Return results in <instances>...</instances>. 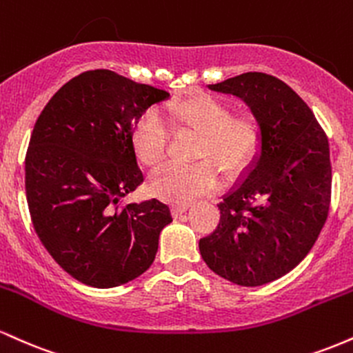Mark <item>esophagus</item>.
Listing matches in <instances>:
<instances>
[{"mask_svg":"<svg viewBox=\"0 0 353 353\" xmlns=\"http://www.w3.org/2000/svg\"><path fill=\"white\" fill-rule=\"evenodd\" d=\"M189 209V204H179V205H172L171 208V212L174 217H179L181 214H184L185 210Z\"/></svg>","mask_w":353,"mask_h":353,"instance_id":"esophagus-1","label":"esophagus"}]
</instances>
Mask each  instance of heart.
I'll list each match as a JSON object with an SVG mask.
<instances>
[{"instance_id": "obj_1", "label": "heart", "mask_w": 353, "mask_h": 353, "mask_svg": "<svg viewBox=\"0 0 353 353\" xmlns=\"http://www.w3.org/2000/svg\"><path fill=\"white\" fill-rule=\"evenodd\" d=\"M176 132L201 136L192 168H169L157 174L149 184L152 196L169 204H189L210 194L221 184L216 169L234 176L252 163L261 148L262 125L252 112L234 114L228 101L210 94H194L174 101L164 109ZM132 145L137 161L149 171L165 164L169 152V131L161 117L148 111L139 117L132 131Z\"/></svg>"}]
</instances>
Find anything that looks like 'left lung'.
Masks as SVG:
<instances>
[{"mask_svg":"<svg viewBox=\"0 0 353 353\" xmlns=\"http://www.w3.org/2000/svg\"><path fill=\"white\" fill-rule=\"evenodd\" d=\"M210 91L241 98L262 125L261 152L219 202L216 230L199 241L205 264L244 287L264 285L303 261L329 216V139L292 88L244 72Z\"/></svg>","mask_w":353,"mask_h":353,"instance_id":"obj_1","label":"left lung"}]
</instances>
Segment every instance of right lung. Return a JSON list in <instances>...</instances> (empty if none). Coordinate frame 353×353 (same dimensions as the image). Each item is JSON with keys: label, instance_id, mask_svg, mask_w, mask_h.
I'll return each mask as SVG.
<instances>
[{"label": "right lung", "instance_id": "1", "mask_svg": "<svg viewBox=\"0 0 353 353\" xmlns=\"http://www.w3.org/2000/svg\"><path fill=\"white\" fill-rule=\"evenodd\" d=\"M169 92L108 70L68 81L36 121L26 152V199L39 241L86 285L109 289L151 267L171 210L157 199L119 208L144 181L132 131Z\"/></svg>", "mask_w": 353, "mask_h": 353}]
</instances>
